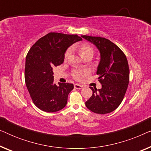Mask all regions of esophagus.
Instances as JSON below:
<instances>
[{
  "label": "esophagus",
  "instance_id": "1",
  "mask_svg": "<svg viewBox=\"0 0 151 151\" xmlns=\"http://www.w3.org/2000/svg\"><path fill=\"white\" fill-rule=\"evenodd\" d=\"M74 87L76 89H81V88H83V86L82 85H80V84H74Z\"/></svg>",
  "mask_w": 151,
  "mask_h": 151
}]
</instances>
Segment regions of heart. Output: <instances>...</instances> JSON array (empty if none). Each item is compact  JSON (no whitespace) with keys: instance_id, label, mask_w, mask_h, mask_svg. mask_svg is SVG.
I'll return each mask as SVG.
<instances>
[{"instance_id":"obj_1","label":"heart","mask_w":151,"mask_h":151,"mask_svg":"<svg viewBox=\"0 0 151 151\" xmlns=\"http://www.w3.org/2000/svg\"><path fill=\"white\" fill-rule=\"evenodd\" d=\"M71 49H67L65 53V59H67L69 58L70 53H71ZM80 52L81 53L82 56H84L88 53H93V49L89 45L84 43L81 45L80 47ZM89 73V71L86 69H76L73 71L72 76L73 78L76 80H82L83 78L86 76Z\"/></svg>"}]
</instances>
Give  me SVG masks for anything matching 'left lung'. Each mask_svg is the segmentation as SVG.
<instances>
[{
	"label": "left lung",
	"instance_id": "left-lung-1",
	"mask_svg": "<svg viewBox=\"0 0 151 151\" xmlns=\"http://www.w3.org/2000/svg\"><path fill=\"white\" fill-rule=\"evenodd\" d=\"M96 46L100 53L97 75L100 89L89 86L93 94L85 102L92 112L106 114L115 110L122 102L129 82L127 57L116 45L102 37L82 36Z\"/></svg>",
	"mask_w": 151,
	"mask_h": 151
}]
</instances>
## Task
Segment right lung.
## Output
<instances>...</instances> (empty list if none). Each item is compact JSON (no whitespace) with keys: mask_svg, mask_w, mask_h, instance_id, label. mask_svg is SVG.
I'll return each mask as SVG.
<instances>
[{"mask_svg":"<svg viewBox=\"0 0 151 151\" xmlns=\"http://www.w3.org/2000/svg\"><path fill=\"white\" fill-rule=\"evenodd\" d=\"M82 40L77 34L51 32L31 47L26 56L24 80L33 102L40 110L56 112L67 104L73 84H55L53 69L63 63L68 47Z\"/></svg>","mask_w":151,"mask_h":151,"instance_id":"add662e5","label":"right lung"}]
</instances>
